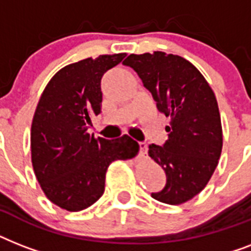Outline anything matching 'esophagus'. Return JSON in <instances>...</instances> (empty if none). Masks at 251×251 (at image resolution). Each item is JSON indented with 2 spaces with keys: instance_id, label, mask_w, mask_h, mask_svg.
I'll return each mask as SVG.
<instances>
[{
  "instance_id": "1",
  "label": "esophagus",
  "mask_w": 251,
  "mask_h": 251,
  "mask_svg": "<svg viewBox=\"0 0 251 251\" xmlns=\"http://www.w3.org/2000/svg\"><path fill=\"white\" fill-rule=\"evenodd\" d=\"M139 153H141V156H146V153H147V145L145 142H139Z\"/></svg>"
}]
</instances>
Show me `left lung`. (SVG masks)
I'll return each instance as SVG.
<instances>
[{
    "label": "left lung",
    "instance_id": "8db88e82",
    "mask_svg": "<svg viewBox=\"0 0 251 251\" xmlns=\"http://www.w3.org/2000/svg\"><path fill=\"white\" fill-rule=\"evenodd\" d=\"M122 64L135 70L157 109L171 117L164 145L149 147L151 159L167 175L164 189L151 195L173 206L187 202L206 187L222 155V121L214 91L194 65L175 54H130Z\"/></svg>",
    "mask_w": 251,
    "mask_h": 251
}]
</instances>
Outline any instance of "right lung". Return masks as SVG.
I'll list each match as a JSON object with an SVG mask.
<instances>
[{"instance_id":"add662e5","label":"right lung","mask_w":251,"mask_h":251,"mask_svg":"<svg viewBox=\"0 0 251 251\" xmlns=\"http://www.w3.org/2000/svg\"><path fill=\"white\" fill-rule=\"evenodd\" d=\"M126 53L104 54L65 66L49 80L31 126V159L47 198L66 211L92 206L104 193L114 160L131 159L139 145L129 135L108 141L87 133L101 112L100 82Z\"/></svg>"}]
</instances>
